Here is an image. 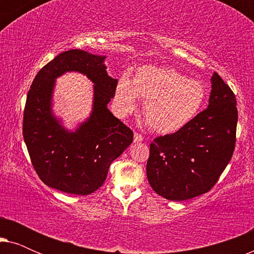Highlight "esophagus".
<instances>
[{
  "label": "esophagus",
  "instance_id": "1",
  "mask_svg": "<svg viewBox=\"0 0 254 254\" xmlns=\"http://www.w3.org/2000/svg\"><path fill=\"white\" fill-rule=\"evenodd\" d=\"M143 141V136L138 133H134V142L135 143H140V142Z\"/></svg>",
  "mask_w": 254,
  "mask_h": 254
}]
</instances>
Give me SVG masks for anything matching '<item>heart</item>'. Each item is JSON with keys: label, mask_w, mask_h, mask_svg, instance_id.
<instances>
[{"label": "heart", "mask_w": 254, "mask_h": 254, "mask_svg": "<svg viewBox=\"0 0 254 254\" xmlns=\"http://www.w3.org/2000/svg\"><path fill=\"white\" fill-rule=\"evenodd\" d=\"M207 97L206 85L169 67L144 65L131 83L123 76L116 89L121 112L135 110L137 98L143 100L145 123L159 134L176 133L197 117Z\"/></svg>", "instance_id": "b5f03b06"}]
</instances>
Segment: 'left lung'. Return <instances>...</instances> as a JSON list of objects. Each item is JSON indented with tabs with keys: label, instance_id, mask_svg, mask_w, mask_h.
<instances>
[{
	"label": "left lung",
	"instance_id": "left-lung-1",
	"mask_svg": "<svg viewBox=\"0 0 254 254\" xmlns=\"http://www.w3.org/2000/svg\"><path fill=\"white\" fill-rule=\"evenodd\" d=\"M237 120L234 92L214 72L207 109L183 129L151 142L147 177L152 190L183 201L213 189L234 154Z\"/></svg>",
	"mask_w": 254,
	"mask_h": 254
}]
</instances>
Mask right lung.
<instances>
[{
	"label": "right lung",
	"instance_id": "add662e5",
	"mask_svg": "<svg viewBox=\"0 0 254 254\" xmlns=\"http://www.w3.org/2000/svg\"><path fill=\"white\" fill-rule=\"evenodd\" d=\"M106 57L81 50L59 54L33 79L23 118V137L43 183L61 192L88 195L105 182L109 168L133 142V131L113 116L107 104L118 79L106 71ZM67 71L85 74L94 84L93 112L70 132L51 111L55 79Z\"/></svg>",
	"mask_w": 254,
	"mask_h": 254
}]
</instances>
